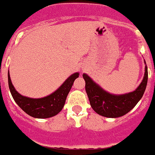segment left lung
I'll return each mask as SVG.
<instances>
[{
  "label": "left lung",
  "mask_w": 155,
  "mask_h": 155,
  "mask_svg": "<svg viewBox=\"0 0 155 155\" xmlns=\"http://www.w3.org/2000/svg\"><path fill=\"white\" fill-rule=\"evenodd\" d=\"M145 74L141 84L133 92L114 95L104 90L87 74H83L85 90L92 108L99 115L106 117H119L131 111L142 99L148 82V68L145 61Z\"/></svg>",
  "instance_id": "left-lung-1"
}]
</instances>
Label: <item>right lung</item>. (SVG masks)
Masks as SVG:
<instances>
[{"mask_svg":"<svg viewBox=\"0 0 155 155\" xmlns=\"http://www.w3.org/2000/svg\"><path fill=\"white\" fill-rule=\"evenodd\" d=\"M78 77L79 73H74L56 91L40 99H33L19 94L13 87L9 73L8 84L13 99L26 114L35 118H48L56 115L62 111L73 83Z\"/></svg>","mask_w":155,"mask_h":155,"instance_id":"1","label":"right lung"}]
</instances>
